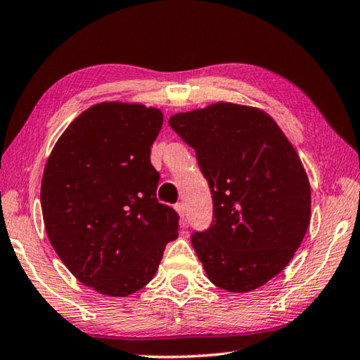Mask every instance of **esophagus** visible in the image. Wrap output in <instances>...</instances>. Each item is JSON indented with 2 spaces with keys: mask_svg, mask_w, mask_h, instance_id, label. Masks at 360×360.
<instances>
[{
  "mask_svg": "<svg viewBox=\"0 0 360 360\" xmlns=\"http://www.w3.org/2000/svg\"><path fill=\"white\" fill-rule=\"evenodd\" d=\"M175 211H177L179 212V216H180V226H181V229H186V226H188V221H186V212H185V205H183V203H177V205H175Z\"/></svg>",
  "mask_w": 360,
  "mask_h": 360,
  "instance_id": "esophagus-1",
  "label": "esophagus"
}]
</instances>
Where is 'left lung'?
Returning a JSON list of instances; mask_svg holds the SVG:
<instances>
[{"label":"left lung","instance_id":"1","mask_svg":"<svg viewBox=\"0 0 360 360\" xmlns=\"http://www.w3.org/2000/svg\"><path fill=\"white\" fill-rule=\"evenodd\" d=\"M169 126L195 150L214 217L191 236L208 280L226 292L261 288L288 266L311 222V185L292 143L264 110L216 102Z\"/></svg>","mask_w":360,"mask_h":360}]
</instances>
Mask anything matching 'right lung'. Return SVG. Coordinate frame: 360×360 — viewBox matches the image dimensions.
Returning a JSON list of instances; mask_svg holds the SVG:
<instances>
[{"mask_svg": "<svg viewBox=\"0 0 360 360\" xmlns=\"http://www.w3.org/2000/svg\"><path fill=\"white\" fill-rule=\"evenodd\" d=\"M160 108L99 102L72 121L48 157L41 179L46 234L58 258L86 288L127 297L158 270L179 236V216L157 200L150 148Z\"/></svg>", "mask_w": 360, "mask_h": 360, "instance_id": "right-lung-1", "label": "right lung"}]
</instances>
